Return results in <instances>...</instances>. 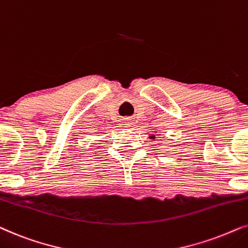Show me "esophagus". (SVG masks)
<instances>
[{"mask_svg": "<svg viewBox=\"0 0 248 248\" xmlns=\"http://www.w3.org/2000/svg\"><path fill=\"white\" fill-rule=\"evenodd\" d=\"M124 126H126V127L130 126V122H124Z\"/></svg>", "mask_w": 248, "mask_h": 248, "instance_id": "34e87169", "label": "esophagus"}]
</instances>
